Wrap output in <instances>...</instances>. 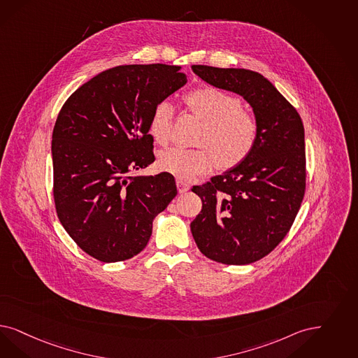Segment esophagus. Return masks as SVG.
Wrapping results in <instances>:
<instances>
[{
    "mask_svg": "<svg viewBox=\"0 0 358 358\" xmlns=\"http://www.w3.org/2000/svg\"><path fill=\"white\" fill-rule=\"evenodd\" d=\"M177 189H178V193H186L190 189V185L181 180H177Z\"/></svg>",
    "mask_w": 358,
    "mask_h": 358,
    "instance_id": "34e87169",
    "label": "esophagus"
}]
</instances>
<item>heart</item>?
<instances>
[{
    "mask_svg": "<svg viewBox=\"0 0 358 358\" xmlns=\"http://www.w3.org/2000/svg\"><path fill=\"white\" fill-rule=\"evenodd\" d=\"M184 104L202 125L197 144L199 148L165 149L159 155L157 166L180 180H192L209 172L215 162L222 169L241 165L252 155L259 138L257 116L245 107L242 100L217 87H201L187 92ZM174 108L166 100L157 103L149 120V134L165 145L172 135Z\"/></svg>",
    "mask_w": 358,
    "mask_h": 358,
    "instance_id": "1",
    "label": "heart"
}]
</instances>
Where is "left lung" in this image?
Wrapping results in <instances>:
<instances>
[{"label":"left lung","instance_id":"obj_1","mask_svg":"<svg viewBox=\"0 0 358 358\" xmlns=\"http://www.w3.org/2000/svg\"><path fill=\"white\" fill-rule=\"evenodd\" d=\"M209 85L246 99L259 123L252 155L192 187L202 210L190 223L199 251L223 264L268 255L295 221L306 193L304 125L295 107L263 75L245 69L193 64Z\"/></svg>","mask_w":358,"mask_h":358}]
</instances>
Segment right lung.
Instances as JSON below:
<instances>
[{
    "instance_id": "right-lung-1",
    "label": "right lung",
    "mask_w": 358,
    "mask_h": 358,
    "mask_svg": "<svg viewBox=\"0 0 358 358\" xmlns=\"http://www.w3.org/2000/svg\"><path fill=\"white\" fill-rule=\"evenodd\" d=\"M180 66L127 64L94 76L63 104L52 131L54 202L75 243L112 263L143 251L174 177L131 176L155 161L149 120L187 82Z\"/></svg>"
}]
</instances>
